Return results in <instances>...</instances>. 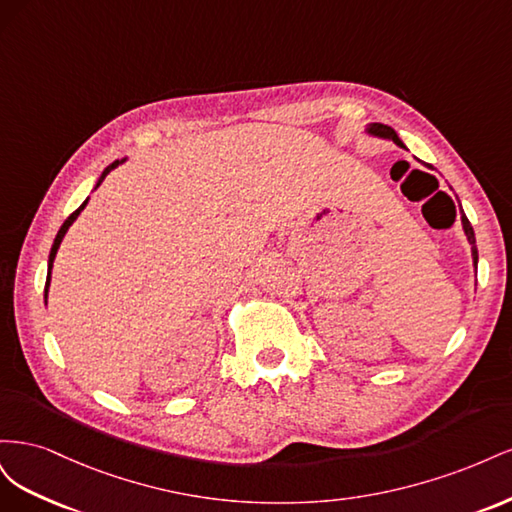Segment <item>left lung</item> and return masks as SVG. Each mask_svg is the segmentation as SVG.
I'll list each match as a JSON object with an SVG mask.
<instances>
[{
    "mask_svg": "<svg viewBox=\"0 0 512 512\" xmlns=\"http://www.w3.org/2000/svg\"><path fill=\"white\" fill-rule=\"evenodd\" d=\"M365 134H369V136H376V138H384V141H393L397 147H401V149H408V147L404 145V141H401V138L397 136V132H395L393 128H389V126H384V123H367V126H365ZM416 160H418V158H416ZM418 162H421V160H418ZM421 164H423V162H421ZM425 166L433 170V166H429V164H425ZM459 215H461V228H463V232H466V239H468V243L472 245V265H474V271H476V267H478L476 237H474V228H472V224L468 222L466 213H463V209H461V203H459Z\"/></svg>",
    "mask_w": 512,
    "mask_h": 512,
    "instance_id": "8db88e82",
    "label": "left lung"
}]
</instances>
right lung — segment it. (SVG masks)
I'll list each match as a JSON object with an SVG mask.
<instances>
[{"instance_id": "add662e5", "label": "right lung", "mask_w": 512, "mask_h": 512, "mask_svg": "<svg viewBox=\"0 0 512 512\" xmlns=\"http://www.w3.org/2000/svg\"><path fill=\"white\" fill-rule=\"evenodd\" d=\"M128 158H121V160H115L111 166H106L104 170H102V175L98 177V181H96V185H94V190L98 188V185L104 181V177L111 173V170H115L119 164H123L126 162ZM87 203H89V196L83 200V205L76 209L74 213H70L68 215V220L61 224V228H59V232H57V237H55V241H53V247H51V254H49V269H46V286H44V303H46V297H49V286H51V271H53V260H55V256H57V250H59V245H61V241H64V237H66V232H68V228L74 224V220L79 218L81 215V211L87 207Z\"/></svg>"}]
</instances>
